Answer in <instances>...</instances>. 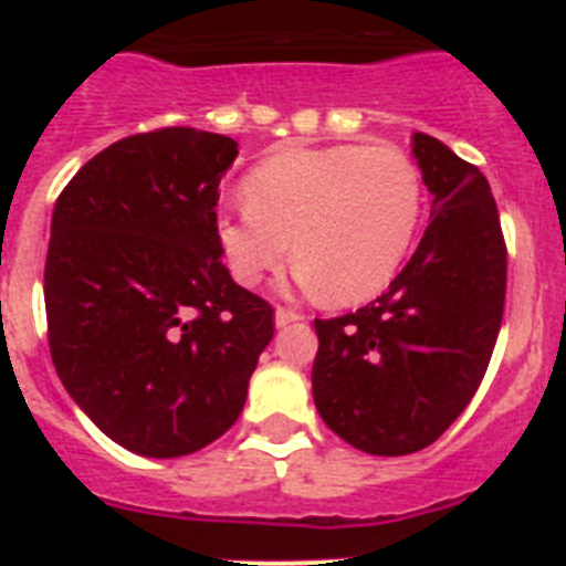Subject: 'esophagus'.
Masks as SVG:
<instances>
[{"label": "esophagus", "instance_id": "obj_1", "mask_svg": "<svg viewBox=\"0 0 566 566\" xmlns=\"http://www.w3.org/2000/svg\"><path fill=\"white\" fill-rule=\"evenodd\" d=\"M297 319H303V317H300L297 312H292V308H277V312H274V326L277 328L292 326V323H297Z\"/></svg>", "mask_w": 566, "mask_h": 566}]
</instances>
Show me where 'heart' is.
I'll return each mask as SVG.
<instances>
[{"instance_id":"obj_1","label":"heart","mask_w":566,"mask_h":566,"mask_svg":"<svg viewBox=\"0 0 566 566\" xmlns=\"http://www.w3.org/2000/svg\"><path fill=\"white\" fill-rule=\"evenodd\" d=\"M249 207L223 212L214 234L238 283L283 266L334 303L382 292L411 252L422 221V175L397 147H300L277 153L243 181Z\"/></svg>"}]
</instances>
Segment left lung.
<instances>
[{"label":"left lung","instance_id":"1","mask_svg":"<svg viewBox=\"0 0 566 566\" xmlns=\"http://www.w3.org/2000/svg\"><path fill=\"white\" fill-rule=\"evenodd\" d=\"M411 153L431 223L388 292L354 314L314 319L312 394L323 422L374 457L437 442L476 394L507 289L499 209L473 164L424 133Z\"/></svg>","mask_w":566,"mask_h":566}]
</instances>
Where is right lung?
<instances>
[{
	"label": "right lung",
	"instance_id": "1",
	"mask_svg": "<svg viewBox=\"0 0 566 566\" xmlns=\"http://www.w3.org/2000/svg\"><path fill=\"white\" fill-rule=\"evenodd\" d=\"M238 144L164 127L109 144L59 195L44 263L50 357L127 451L175 459L229 431L274 334L223 266L218 187Z\"/></svg>",
	"mask_w": 566,
	"mask_h": 566
}]
</instances>
